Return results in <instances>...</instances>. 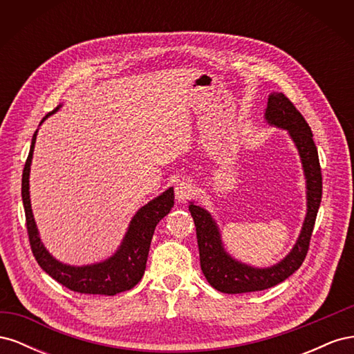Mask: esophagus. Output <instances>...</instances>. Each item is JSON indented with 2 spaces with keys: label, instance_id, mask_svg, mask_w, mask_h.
Wrapping results in <instances>:
<instances>
[{
  "label": "esophagus",
  "instance_id": "34e87169",
  "mask_svg": "<svg viewBox=\"0 0 354 354\" xmlns=\"http://www.w3.org/2000/svg\"><path fill=\"white\" fill-rule=\"evenodd\" d=\"M174 194L178 201H187L194 195V186H192L189 181H178L174 187Z\"/></svg>",
  "mask_w": 354,
  "mask_h": 354
}]
</instances>
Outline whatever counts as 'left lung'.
Segmentation results:
<instances>
[{
    "label": "left lung",
    "mask_w": 354,
    "mask_h": 354,
    "mask_svg": "<svg viewBox=\"0 0 354 354\" xmlns=\"http://www.w3.org/2000/svg\"><path fill=\"white\" fill-rule=\"evenodd\" d=\"M266 121L269 125L286 130L301 158L306 177L307 212L299 236L283 260L272 267H252L234 260L224 250L221 233L211 214L195 202H190L189 211L196 226L199 260L203 276L208 283L224 294H242L263 291L283 282L303 264L310 238L315 227L317 209L322 199V173H320L317 149L313 134L303 115L283 93H272L266 109Z\"/></svg>",
    "instance_id": "left-lung-1"
}]
</instances>
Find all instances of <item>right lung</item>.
Segmentation results:
<instances>
[{"mask_svg": "<svg viewBox=\"0 0 354 354\" xmlns=\"http://www.w3.org/2000/svg\"><path fill=\"white\" fill-rule=\"evenodd\" d=\"M57 109L59 108L42 118L41 124ZM37 133L38 131H35L34 137H32L30 151L22 176V199L26 216V229L29 234L30 250L34 252L35 260L38 261L42 270L63 286L69 288L71 291L100 295H115L128 291V289H131L140 282L145 274L149 248H151L156 224L174 207V189H167L164 194L149 201L145 207H142L134 214L120 248L109 259L87 266L63 264L56 260L46 250L44 243L41 242L34 220V214H32L30 208L29 173Z\"/></svg>", "mask_w": 354, "mask_h": 354, "instance_id": "add662e5", "label": "right lung"}]
</instances>
